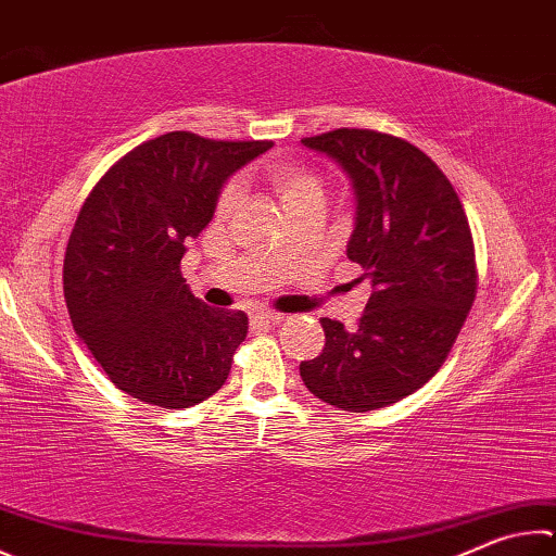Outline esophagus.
Wrapping results in <instances>:
<instances>
[{
	"label": "esophagus",
	"mask_w": 556,
	"mask_h": 556,
	"mask_svg": "<svg viewBox=\"0 0 556 556\" xmlns=\"http://www.w3.org/2000/svg\"><path fill=\"white\" fill-rule=\"evenodd\" d=\"M287 316L285 313H275V311H260L250 318L252 328H265V326H275V323H281Z\"/></svg>",
	"instance_id": "34e87169"
}]
</instances>
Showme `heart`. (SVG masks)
Returning a JSON list of instances; mask_svg holds the SVG:
<instances>
[{
    "mask_svg": "<svg viewBox=\"0 0 556 556\" xmlns=\"http://www.w3.org/2000/svg\"><path fill=\"white\" fill-rule=\"evenodd\" d=\"M265 177L287 214L311 204L323 206V201H326V179H323V175L308 165L277 163L267 169ZM238 204H240V185L238 181H228L216 197V216L228 218L238 208Z\"/></svg>",
    "mask_w": 556,
    "mask_h": 556,
    "instance_id": "b5f03b06",
    "label": "heart"
}]
</instances>
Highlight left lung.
Here are the masks:
<instances>
[{
	"label": "left lung",
	"instance_id": "1",
	"mask_svg": "<svg viewBox=\"0 0 556 556\" xmlns=\"http://www.w3.org/2000/svg\"><path fill=\"white\" fill-rule=\"evenodd\" d=\"M301 143L350 175L357 224L348 257L375 289L357 328L320 318L326 348L301 362V379L342 410L391 406L435 377L477 299L467 214L445 173L408 140L336 128Z\"/></svg>",
	"mask_w": 556,
	"mask_h": 556
}]
</instances>
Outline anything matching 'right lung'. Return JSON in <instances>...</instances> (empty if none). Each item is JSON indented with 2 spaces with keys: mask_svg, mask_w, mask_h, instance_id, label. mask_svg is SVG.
Listing matches in <instances>:
<instances>
[{
  "mask_svg": "<svg viewBox=\"0 0 556 556\" xmlns=\"http://www.w3.org/2000/svg\"><path fill=\"white\" fill-rule=\"evenodd\" d=\"M267 148L173 130L116 160L85 199L65 250V301L75 332L128 396L179 410L226 383L248 316L199 301L179 262L185 240L214 218L224 181Z\"/></svg>",
  "mask_w": 556,
  "mask_h": 556,
  "instance_id": "right-lung-1",
  "label": "right lung"
}]
</instances>
